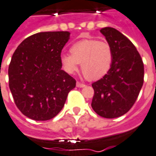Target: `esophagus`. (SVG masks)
Returning a JSON list of instances; mask_svg holds the SVG:
<instances>
[{"label": "esophagus", "mask_w": 156, "mask_h": 156, "mask_svg": "<svg viewBox=\"0 0 156 156\" xmlns=\"http://www.w3.org/2000/svg\"><path fill=\"white\" fill-rule=\"evenodd\" d=\"M85 86H86V85L82 84V83H80L79 81L76 82V87H84Z\"/></svg>", "instance_id": "esophagus-1"}]
</instances>
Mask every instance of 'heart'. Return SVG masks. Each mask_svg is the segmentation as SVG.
<instances>
[{
    "mask_svg": "<svg viewBox=\"0 0 156 156\" xmlns=\"http://www.w3.org/2000/svg\"><path fill=\"white\" fill-rule=\"evenodd\" d=\"M70 55L63 54L60 63L69 75H74L80 64L81 71L89 80L100 79L112 66L114 52L106 41L87 39L75 43L69 49Z\"/></svg>",
    "mask_w": 156,
    "mask_h": 156,
    "instance_id": "b5f03b06",
    "label": "heart"
}]
</instances>
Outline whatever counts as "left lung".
<instances>
[{"label": "left lung", "mask_w": 156, "mask_h": 156, "mask_svg": "<svg viewBox=\"0 0 156 156\" xmlns=\"http://www.w3.org/2000/svg\"><path fill=\"white\" fill-rule=\"evenodd\" d=\"M100 32L112 47L114 58L109 72L92 84V108L102 117L116 118L128 112L144 84V68L141 56L128 38L111 27Z\"/></svg>", "instance_id": "obj_1"}]
</instances>
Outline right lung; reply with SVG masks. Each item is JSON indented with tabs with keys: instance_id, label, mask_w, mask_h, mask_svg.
<instances>
[{
	"instance_id": "obj_1",
	"label": "right lung",
	"mask_w": 156,
	"mask_h": 156,
	"mask_svg": "<svg viewBox=\"0 0 156 156\" xmlns=\"http://www.w3.org/2000/svg\"><path fill=\"white\" fill-rule=\"evenodd\" d=\"M68 31L40 32L23 40L8 68L9 88L17 107L35 121H47L63 109L76 80L61 68Z\"/></svg>"
}]
</instances>
